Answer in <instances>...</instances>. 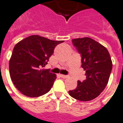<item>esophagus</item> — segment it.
<instances>
[{
    "label": "esophagus",
    "mask_w": 123,
    "mask_h": 123,
    "mask_svg": "<svg viewBox=\"0 0 123 123\" xmlns=\"http://www.w3.org/2000/svg\"><path fill=\"white\" fill-rule=\"evenodd\" d=\"M61 77L62 78H69L68 76H65V75H62L61 74Z\"/></svg>",
    "instance_id": "obj_1"
}]
</instances>
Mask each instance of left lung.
<instances>
[{
    "mask_svg": "<svg viewBox=\"0 0 123 123\" xmlns=\"http://www.w3.org/2000/svg\"><path fill=\"white\" fill-rule=\"evenodd\" d=\"M72 43L81 54L86 79L78 80L76 88L69 91V94L78 100L89 101L98 97L107 85L112 61L107 48L91 38H75Z\"/></svg>",
    "mask_w": 123,
    "mask_h": 123,
    "instance_id": "8db88e82",
    "label": "left lung"
}]
</instances>
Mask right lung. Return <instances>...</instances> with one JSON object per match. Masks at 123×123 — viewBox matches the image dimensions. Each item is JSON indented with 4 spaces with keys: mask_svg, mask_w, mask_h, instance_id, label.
I'll use <instances>...</instances> for the list:
<instances>
[{
    "mask_svg": "<svg viewBox=\"0 0 123 123\" xmlns=\"http://www.w3.org/2000/svg\"><path fill=\"white\" fill-rule=\"evenodd\" d=\"M62 42L32 35L15 45L9 69L13 85L21 93L35 98L51 89L56 75L42 68L47 64L56 46Z\"/></svg>",
    "mask_w": 123,
    "mask_h": 123,
    "instance_id": "right-lung-1",
    "label": "right lung"
}]
</instances>
